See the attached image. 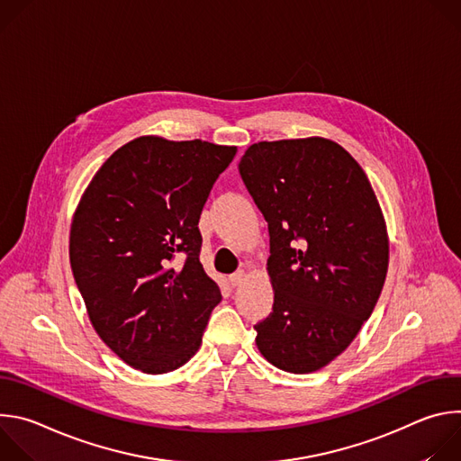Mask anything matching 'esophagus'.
Instances as JSON below:
<instances>
[{
  "label": "esophagus",
  "mask_w": 461,
  "mask_h": 461,
  "mask_svg": "<svg viewBox=\"0 0 461 461\" xmlns=\"http://www.w3.org/2000/svg\"><path fill=\"white\" fill-rule=\"evenodd\" d=\"M244 277H246L244 270H239V272H235V274L230 276V285H231V286H240L242 281H244Z\"/></svg>",
  "instance_id": "esophagus-1"
}]
</instances>
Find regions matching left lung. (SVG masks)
Wrapping results in <instances>:
<instances>
[{"label":"left lung","mask_w":461,"mask_h":461,"mask_svg":"<svg viewBox=\"0 0 461 461\" xmlns=\"http://www.w3.org/2000/svg\"><path fill=\"white\" fill-rule=\"evenodd\" d=\"M268 222L272 313L255 343L274 366L308 374L336 359L384 285L388 237L375 193L339 144L312 137L258 142L239 164Z\"/></svg>","instance_id":"8db88e82"}]
</instances>
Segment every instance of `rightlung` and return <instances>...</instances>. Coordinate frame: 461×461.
<instances>
[{"label": "right lung", "instance_id": "obj_1", "mask_svg": "<svg viewBox=\"0 0 461 461\" xmlns=\"http://www.w3.org/2000/svg\"><path fill=\"white\" fill-rule=\"evenodd\" d=\"M237 148L140 137L96 171L69 257L102 341L129 366L166 374L203 343L219 285L201 265L199 219Z\"/></svg>", "mask_w": 461, "mask_h": 461}]
</instances>
